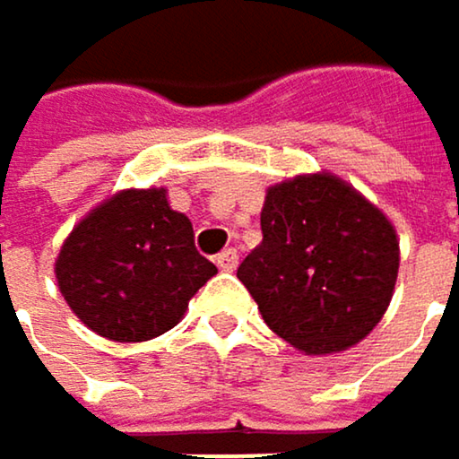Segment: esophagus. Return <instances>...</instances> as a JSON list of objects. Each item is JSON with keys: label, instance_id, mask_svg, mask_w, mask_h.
I'll list each match as a JSON object with an SVG mask.
<instances>
[{"label": "esophagus", "instance_id": "esophagus-1", "mask_svg": "<svg viewBox=\"0 0 459 459\" xmlns=\"http://www.w3.org/2000/svg\"><path fill=\"white\" fill-rule=\"evenodd\" d=\"M214 264H217L222 272H234V269L239 266V253H237L234 247H228V250H222V253L214 258Z\"/></svg>", "mask_w": 459, "mask_h": 459}]
</instances>
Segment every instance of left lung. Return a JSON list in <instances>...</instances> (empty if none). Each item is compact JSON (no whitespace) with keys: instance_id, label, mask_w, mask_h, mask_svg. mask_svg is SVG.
<instances>
[{"instance_id":"1","label":"left lung","mask_w":459,"mask_h":459,"mask_svg":"<svg viewBox=\"0 0 459 459\" xmlns=\"http://www.w3.org/2000/svg\"><path fill=\"white\" fill-rule=\"evenodd\" d=\"M261 231L237 277L280 339L328 355L374 331L398 280L395 228L374 204L339 177H296L269 187Z\"/></svg>"}]
</instances>
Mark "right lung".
Segmentation results:
<instances>
[{"label": "right lung", "mask_w": 459, "mask_h": 459, "mask_svg": "<svg viewBox=\"0 0 459 459\" xmlns=\"http://www.w3.org/2000/svg\"><path fill=\"white\" fill-rule=\"evenodd\" d=\"M217 269L193 245V225L166 193L123 190L64 242L58 288L72 312L112 342H147L174 328Z\"/></svg>", "instance_id": "1"}]
</instances>
